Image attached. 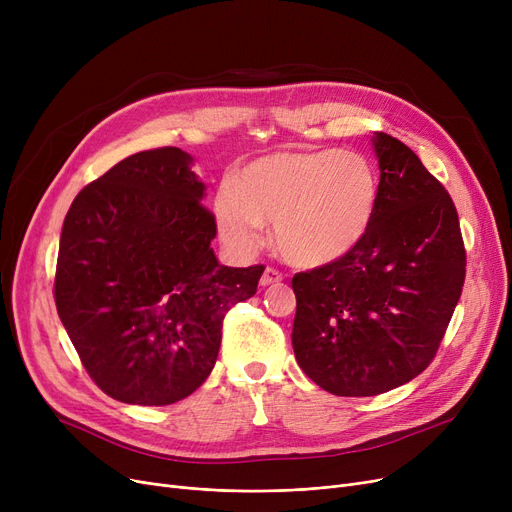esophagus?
I'll use <instances>...</instances> for the list:
<instances>
[{"label": "esophagus", "instance_id": "obj_1", "mask_svg": "<svg viewBox=\"0 0 512 512\" xmlns=\"http://www.w3.org/2000/svg\"><path fill=\"white\" fill-rule=\"evenodd\" d=\"M282 278H284V276H282L278 270H274V267H265V272L261 274L259 284H261V286H272V284L282 282Z\"/></svg>", "mask_w": 512, "mask_h": 512}]
</instances>
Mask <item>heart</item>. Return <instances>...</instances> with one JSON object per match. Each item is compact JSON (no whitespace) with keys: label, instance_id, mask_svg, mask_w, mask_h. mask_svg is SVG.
Masks as SVG:
<instances>
[{"label":"heart","instance_id":"heart-1","mask_svg":"<svg viewBox=\"0 0 512 512\" xmlns=\"http://www.w3.org/2000/svg\"><path fill=\"white\" fill-rule=\"evenodd\" d=\"M378 207L369 161L338 149L282 151L242 168L215 199V220L230 247L261 245L276 224V247L297 267L315 270L353 253Z\"/></svg>","mask_w":512,"mask_h":512}]
</instances>
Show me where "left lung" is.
Masks as SVG:
<instances>
[{
	"mask_svg": "<svg viewBox=\"0 0 512 512\" xmlns=\"http://www.w3.org/2000/svg\"><path fill=\"white\" fill-rule=\"evenodd\" d=\"M378 207L344 259L292 278V348L336 396H375L411 382L436 357L465 284L459 213L421 159L373 134Z\"/></svg>",
	"mask_w": 512,
	"mask_h": 512,
	"instance_id": "left-lung-1",
	"label": "left lung"
}]
</instances>
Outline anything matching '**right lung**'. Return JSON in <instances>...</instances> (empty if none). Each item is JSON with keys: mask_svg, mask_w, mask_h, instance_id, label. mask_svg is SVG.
<instances>
[{"mask_svg": "<svg viewBox=\"0 0 512 512\" xmlns=\"http://www.w3.org/2000/svg\"><path fill=\"white\" fill-rule=\"evenodd\" d=\"M178 147L134 153L72 201L56 267V307L91 380L126 405L193 394L220 353L230 307L257 292L263 265L215 259L205 184Z\"/></svg>", "mask_w": 512, "mask_h": 512, "instance_id": "1", "label": "right lung"}]
</instances>
